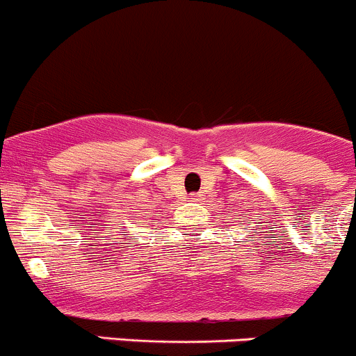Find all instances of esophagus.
Wrapping results in <instances>:
<instances>
[{
	"mask_svg": "<svg viewBox=\"0 0 356 356\" xmlns=\"http://www.w3.org/2000/svg\"><path fill=\"white\" fill-rule=\"evenodd\" d=\"M199 197H201V194H191V195H188V199H191V201H199Z\"/></svg>",
	"mask_w": 356,
	"mask_h": 356,
	"instance_id": "34e87169",
	"label": "esophagus"
}]
</instances>
